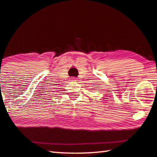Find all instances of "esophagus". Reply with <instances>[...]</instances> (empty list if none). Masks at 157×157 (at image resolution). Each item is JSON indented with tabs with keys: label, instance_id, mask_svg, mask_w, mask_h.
Masks as SVG:
<instances>
[{
	"label": "esophagus",
	"instance_id": "obj_1",
	"mask_svg": "<svg viewBox=\"0 0 157 157\" xmlns=\"http://www.w3.org/2000/svg\"><path fill=\"white\" fill-rule=\"evenodd\" d=\"M77 80H78V79H77L76 78H71V82H76Z\"/></svg>",
	"mask_w": 157,
	"mask_h": 157
}]
</instances>
